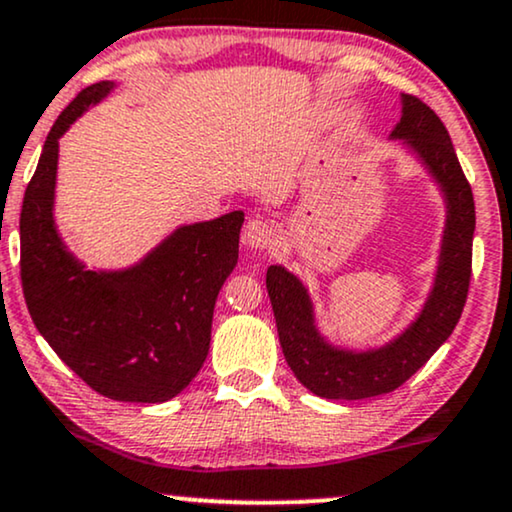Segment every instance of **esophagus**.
I'll list each match as a JSON object with an SVG mask.
<instances>
[{
  "label": "esophagus",
  "instance_id": "34e87169",
  "mask_svg": "<svg viewBox=\"0 0 512 512\" xmlns=\"http://www.w3.org/2000/svg\"><path fill=\"white\" fill-rule=\"evenodd\" d=\"M274 236H276V229L271 226V222H267V219H250L243 231L245 245H250V248L255 250L269 248L271 241H274Z\"/></svg>",
  "mask_w": 512,
  "mask_h": 512
}]
</instances>
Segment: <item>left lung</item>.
<instances>
[{"mask_svg":"<svg viewBox=\"0 0 512 512\" xmlns=\"http://www.w3.org/2000/svg\"><path fill=\"white\" fill-rule=\"evenodd\" d=\"M401 120L392 137L406 139L430 167L446 193L442 262L435 290L418 321L378 352L352 354L328 347L314 328L307 290L283 267L267 269V290L274 309L278 340L290 371L309 392L326 399H368L397 390L428 364L442 342L454 333L468 300L472 276L475 200L444 122L418 96H401Z\"/></svg>","mask_w":512,"mask_h":512,"instance_id":"left-lung-1","label":"left lung"}]
</instances>
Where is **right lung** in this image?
Instances as JSON below:
<instances>
[{"label":"right lung","instance_id":"obj_1","mask_svg":"<svg viewBox=\"0 0 512 512\" xmlns=\"http://www.w3.org/2000/svg\"><path fill=\"white\" fill-rule=\"evenodd\" d=\"M113 82L82 89L58 115L21 210L25 304L51 349L94 392L160 404L196 378L210 349L219 288L238 262L243 212L181 226L139 267L87 271L54 226L58 137Z\"/></svg>","mask_w":512,"mask_h":512}]
</instances>
